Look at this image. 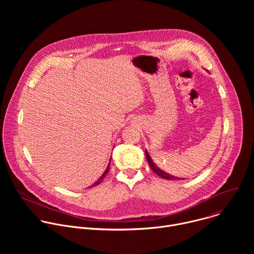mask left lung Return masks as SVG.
I'll use <instances>...</instances> for the list:
<instances>
[{"mask_svg":"<svg viewBox=\"0 0 254 254\" xmlns=\"http://www.w3.org/2000/svg\"><path fill=\"white\" fill-rule=\"evenodd\" d=\"M146 157H147V160H148V162H149V165H150V167L152 168V170L158 175V176H160L161 178H164V179H166V180H181L180 178H177V177H174V176H172V175H169L168 173H165L164 171H162V170H160L155 164H154V162L152 161V159H151V157H150V155L148 154V152L146 151ZM183 180V179H182Z\"/></svg>","mask_w":254,"mask_h":254,"instance_id":"obj_1","label":"left lung"}]
</instances>
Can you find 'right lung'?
<instances>
[{
  "instance_id": "1",
  "label": "right lung",
  "mask_w": 254,
  "mask_h": 254,
  "mask_svg": "<svg viewBox=\"0 0 254 254\" xmlns=\"http://www.w3.org/2000/svg\"><path fill=\"white\" fill-rule=\"evenodd\" d=\"M110 163H111V162H110ZM110 165H111V164H108V166H107V168H106L105 172L102 174V176H101V177H100V178H99V179L96 181V182H95L93 185H91L90 187H94V186H97V185H99V184L102 182L103 179H104V177L106 176V174H107V172H108V170H110ZM90 187H89V188H90Z\"/></svg>"
}]
</instances>
